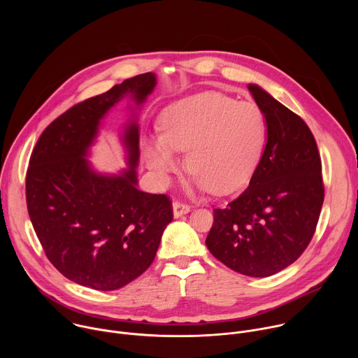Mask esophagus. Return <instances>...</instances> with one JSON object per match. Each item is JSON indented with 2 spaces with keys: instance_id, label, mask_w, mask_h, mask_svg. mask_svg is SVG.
I'll return each instance as SVG.
<instances>
[{
  "instance_id": "esophagus-1",
  "label": "esophagus",
  "mask_w": 358,
  "mask_h": 358,
  "mask_svg": "<svg viewBox=\"0 0 358 358\" xmlns=\"http://www.w3.org/2000/svg\"><path fill=\"white\" fill-rule=\"evenodd\" d=\"M187 213H189V206H187L185 202H182V201H174L173 202V214H174L176 218H178V217H181Z\"/></svg>"
}]
</instances>
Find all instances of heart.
<instances>
[{
  "label": "heart",
  "mask_w": 358,
  "mask_h": 358,
  "mask_svg": "<svg viewBox=\"0 0 358 358\" xmlns=\"http://www.w3.org/2000/svg\"><path fill=\"white\" fill-rule=\"evenodd\" d=\"M265 137V117L257 105L207 92L166 110L162 133L145 141V160L162 181H167L181 166L178 151H187L195 187L227 194L250 178Z\"/></svg>",
  "instance_id": "b5f03b06"
}]
</instances>
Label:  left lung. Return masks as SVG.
<instances>
[{"instance_id":"left-lung-1","label":"left lung","mask_w":358,"mask_h":358,"mask_svg":"<svg viewBox=\"0 0 358 358\" xmlns=\"http://www.w3.org/2000/svg\"><path fill=\"white\" fill-rule=\"evenodd\" d=\"M248 89L265 116L268 141L249 187L214 210L206 243L232 271L266 278L292 265L310 243L324 185L309 126L262 87Z\"/></svg>"}]
</instances>
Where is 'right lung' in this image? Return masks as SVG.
I'll return each instance as SVG.
<instances>
[{
    "label": "right lung",
    "instance_id": "right-lung-1",
    "mask_svg": "<svg viewBox=\"0 0 358 358\" xmlns=\"http://www.w3.org/2000/svg\"><path fill=\"white\" fill-rule=\"evenodd\" d=\"M155 86L148 72L80 101L42 131L31 155L25 188L32 227L49 262L78 285L116 290L138 278L173 221L167 195L137 188L136 122L124 130L130 169L123 174H97L85 159L110 108L127 94L140 106Z\"/></svg>",
    "mask_w": 358,
    "mask_h": 358
}]
</instances>
